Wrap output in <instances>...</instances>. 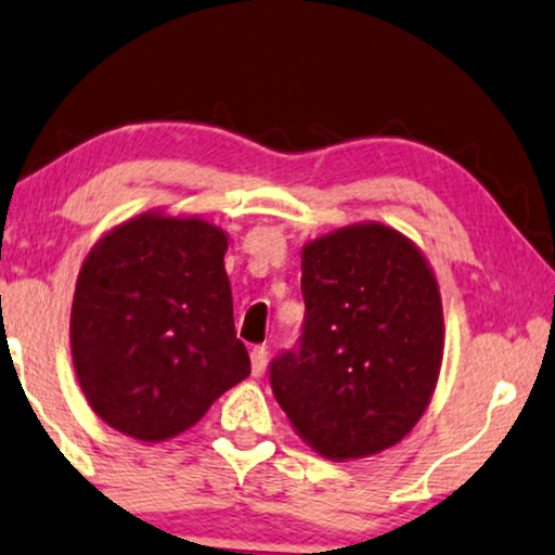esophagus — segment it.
<instances>
[{"label": "esophagus", "mask_w": 555, "mask_h": 555, "mask_svg": "<svg viewBox=\"0 0 555 555\" xmlns=\"http://www.w3.org/2000/svg\"><path fill=\"white\" fill-rule=\"evenodd\" d=\"M250 360H253V375L255 377L264 375V367H268V348H264V345H258V348H253Z\"/></svg>", "instance_id": "obj_1"}]
</instances>
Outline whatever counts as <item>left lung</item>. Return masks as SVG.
<instances>
[{"label": "left lung", "instance_id": "1", "mask_svg": "<svg viewBox=\"0 0 555 555\" xmlns=\"http://www.w3.org/2000/svg\"><path fill=\"white\" fill-rule=\"evenodd\" d=\"M297 348L270 385L305 443L333 461L403 440L436 390L443 305L428 262L385 224H350L302 247Z\"/></svg>", "mask_w": 555, "mask_h": 555}]
</instances>
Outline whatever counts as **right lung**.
Returning a JSON list of instances; mask_svg holds the SVG:
<instances>
[{"label":"right lung","instance_id":"1","mask_svg":"<svg viewBox=\"0 0 555 555\" xmlns=\"http://www.w3.org/2000/svg\"><path fill=\"white\" fill-rule=\"evenodd\" d=\"M228 235L147 212L104 235L79 270L69 343L92 411L144 443L180 436L250 375L224 272Z\"/></svg>","mask_w":555,"mask_h":555}]
</instances>
